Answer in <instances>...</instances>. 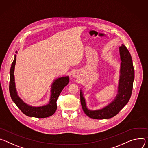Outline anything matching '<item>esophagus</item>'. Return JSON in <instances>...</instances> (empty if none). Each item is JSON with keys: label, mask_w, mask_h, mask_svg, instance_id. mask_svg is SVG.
<instances>
[{"label": "esophagus", "mask_w": 148, "mask_h": 148, "mask_svg": "<svg viewBox=\"0 0 148 148\" xmlns=\"http://www.w3.org/2000/svg\"><path fill=\"white\" fill-rule=\"evenodd\" d=\"M73 77H76V75H73Z\"/></svg>", "instance_id": "esophagus-1"}]
</instances>
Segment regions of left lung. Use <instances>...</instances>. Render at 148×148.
<instances>
[{"label":"left lung","instance_id":"left-lung-1","mask_svg":"<svg viewBox=\"0 0 148 148\" xmlns=\"http://www.w3.org/2000/svg\"><path fill=\"white\" fill-rule=\"evenodd\" d=\"M119 53L121 63L118 93L112 102L102 109L90 110L86 106L82 90H80L82 107L85 113L90 118L105 119L116 116L130 99L135 77L132 57L126 47L123 44L119 47Z\"/></svg>","mask_w":148,"mask_h":148}]
</instances>
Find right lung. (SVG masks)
I'll return each instance as SVG.
<instances>
[{
  "label": "right lung",
  "mask_w": 148,
  "mask_h": 148,
  "mask_svg": "<svg viewBox=\"0 0 148 148\" xmlns=\"http://www.w3.org/2000/svg\"><path fill=\"white\" fill-rule=\"evenodd\" d=\"M18 53V52H16ZM16 61V55H14V60L12 63L10 70V82L9 92L11 98L13 102L16 105L20 110L26 116L38 118H44L52 116L56 110L58 98L63 89L69 82V76H66L57 78L52 84L51 90V97L49 103L40 106H31L25 103L18 95L16 89L14 71Z\"/></svg>",
  "instance_id": "add662e5"
}]
</instances>
